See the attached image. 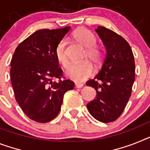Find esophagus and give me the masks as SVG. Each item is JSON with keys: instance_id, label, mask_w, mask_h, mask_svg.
<instances>
[{"instance_id": "esophagus-1", "label": "esophagus", "mask_w": 150, "mask_h": 150, "mask_svg": "<svg viewBox=\"0 0 150 150\" xmlns=\"http://www.w3.org/2000/svg\"><path fill=\"white\" fill-rule=\"evenodd\" d=\"M83 86H84V85L81 83H75V88H81Z\"/></svg>"}]
</instances>
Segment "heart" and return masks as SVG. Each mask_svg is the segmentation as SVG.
<instances>
[{"instance_id":"obj_1","label":"heart","mask_w":150,"mask_h":150,"mask_svg":"<svg viewBox=\"0 0 150 150\" xmlns=\"http://www.w3.org/2000/svg\"><path fill=\"white\" fill-rule=\"evenodd\" d=\"M73 37L78 42L87 48L85 55V59H89L93 63L98 64L101 59L102 52L100 48L95 45L97 42L96 36L85 28H79L73 33ZM66 40L62 39L55 50V55L57 61L66 68L69 64V59L65 50ZM94 72L92 65L88 61L83 62L79 64H73L68 68L66 75L69 79L75 81H84L91 76Z\"/></svg>"}]
</instances>
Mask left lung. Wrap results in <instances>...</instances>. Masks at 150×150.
<instances>
[{"label": "left lung", "mask_w": 150, "mask_h": 150, "mask_svg": "<svg viewBox=\"0 0 150 150\" xmlns=\"http://www.w3.org/2000/svg\"><path fill=\"white\" fill-rule=\"evenodd\" d=\"M106 48L99 72L86 82L96 90L97 97L87 104L96 120L110 123L124 112L135 80V62L129 43L115 32L98 26L96 30Z\"/></svg>", "instance_id": "left-lung-1"}]
</instances>
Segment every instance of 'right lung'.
<instances>
[{"label": "right lung", "mask_w": 150, "mask_h": 150, "mask_svg": "<svg viewBox=\"0 0 150 150\" xmlns=\"http://www.w3.org/2000/svg\"><path fill=\"white\" fill-rule=\"evenodd\" d=\"M70 30H39L19 44L11 62L15 99L30 119L47 123L59 114L64 94L75 83L63 77L55 55Z\"/></svg>", "instance_id": "add662e5"}]
</instances>
